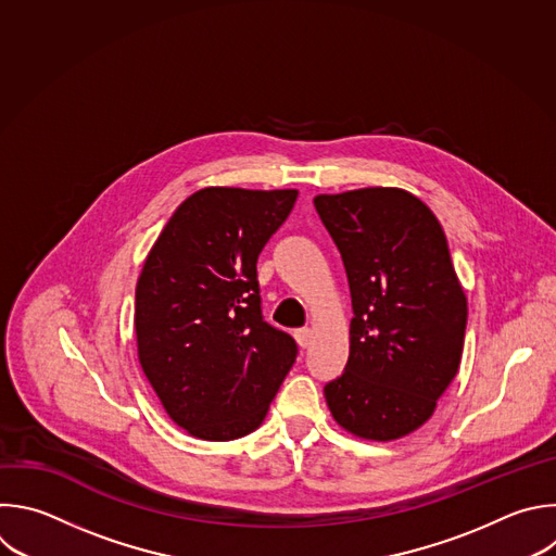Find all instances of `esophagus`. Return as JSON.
I'll return each mask as SVG.
<instances>
[{
	"label": "esophagus",
	"mask_w": 556,
	"mask_h": 556,
	"mask_svg": "<svg viewBox=\"0 0 556 556\" xmlns=\"http://www.w3.org/2000/svg\"><path fill=\"white\" fill-rule=\"evenodd\" d=\"M294 338H296V344H299L301 349H307V346L312 344V329H307V327L296 329V331H294Z\"/></svg>",
	"instance_id": "esophagus-1"
}]
</instances>
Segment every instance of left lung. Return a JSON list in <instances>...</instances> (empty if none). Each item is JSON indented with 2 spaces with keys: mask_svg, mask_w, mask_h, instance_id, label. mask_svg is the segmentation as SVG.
<instances>
[{
  "mask_svg": "<svg viewBox=\"0 0 556 556\" xmlns=\"http://www.w3.org/2000/svg\"><path fill=\"white\" fill-rule=\"evenodd\" d=\"M349 279L344 374L325 387L333 421L366 441L421 428L458 374L467 296L432 210L400 188L318 194Z\"/></svg>",
  "mask_w": 556,
  "mask_h": 556,
  "instance_id": "8db88e82",
  "label": "left lung"
}]
</instances>
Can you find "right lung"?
<instances>
[{
    "label": "right lung",
    "instance_id": "obj_1",
    "mask_svg": "<svg viewBox=\"0 0 556 556\" xmlns=\"http://www.w3.org/2000/svg\"><path fill=\"white\" fill-rule=\"evenodd\" d=\"M296 190L205 188L152 244L135 290L141 371L167 417L203 441L257 430L296 357L262 318L257 257Z\"/></svg>",
    "mask_w": 556,
    "mask_h": 556
}]
</instances>
